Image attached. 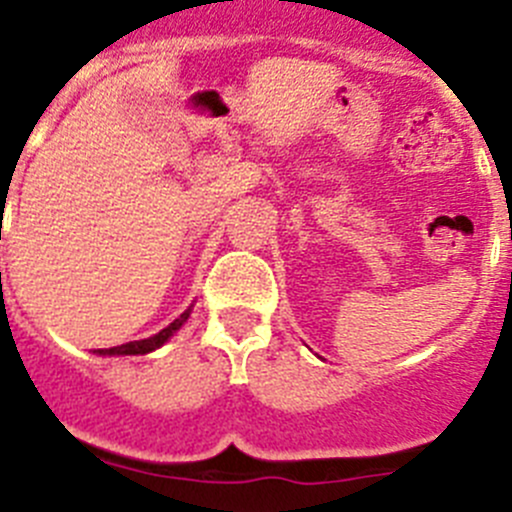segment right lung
<instances>
[{
    "label": "right lung",
    "mask_w": 512,
    "mask_h": 512,
    "mask_svg": "<svg viewBox=\"0 0 512 512\" xmlns=\"http://www.w3.org/2000/svg\"><path fill=\"white\" fill-rule=\"evenodd\" d=\"M190 312H192V307H187L185 312H182L175 322H170V325L164 327V330H159L157 335L147 337V340L126 342V345H116V348H103V350H96V353L98 355H147V353H152V350L162 348L164 342L170 340V337L175 335V332L180 330L182 325H185L187 317H190Z\"/></svg>",
    "instance_id": "obj_1"
}]
</instances>
